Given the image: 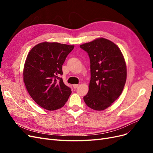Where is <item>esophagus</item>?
<instances>
[{
	"label": "esophagus",
	"mask_w": 153,
	"mask_h": 153,
	"mask_svg": "<svg viewBox=\"0 0 153 153\" xmlns=\"http://www.w3.org/2000/svg\"><path fill=\"white\" fill-rule=\"evenodd\" d=\"M73 88H75V89H76V88L78 87V84H74L73 85Z\"/></svg>",
	"instance_id": "obj_1"
}]
</instances>
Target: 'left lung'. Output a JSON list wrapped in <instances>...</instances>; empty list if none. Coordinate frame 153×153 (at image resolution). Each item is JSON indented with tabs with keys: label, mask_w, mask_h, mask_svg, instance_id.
I'll return each instance as SVG.
<instances>
[{
	"label": "left lung",
	"mask_w": 153,
	"mask_h": 153,
	"mask_svg": "<svg viewBox=\"0 0 153 153\" xmlns=\"http://www.w3.org/2000/svg\"><path fill=\"white\" fill-rule=\"evenodd\" d=\"M91 63L89 92L84 97L91 108L103 110L121 94L126 80V66L117 46L105 38L81 45Z\"/></svg>",
	"instance_id": "1"
}]
</instances>
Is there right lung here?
<instances>
[{"mask_svg":"<svg viewBox=\"0 0 153 153\" xmlns=\"http://www.w3.org/2000/svg\"><path fill=\"white\" fill-rule=\"evenodd\" d=\"M73 48V45L43 42L36 45L27 55L24 81L31 98L43 108L62 107L71 93L61 76L62 66Z\"/></svg>","mask_w":153,"mask_h":153,"instance_id":"add662e5","label":"right lung"}]
</instances>
